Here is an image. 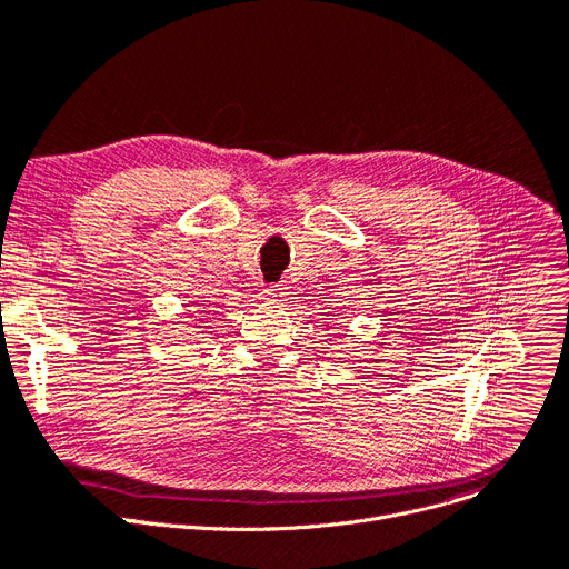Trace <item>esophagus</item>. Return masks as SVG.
I'll list each match as a JSON object with an SVG mask.
<instances>
[{"label": "esophagus", "mask_w": 569, "mask_h": 569, "mask_svg": "<svg viewBox=\"0 0 569 569\" xmlns=\"http://www.w3.org/2000/svg\"><path fill=\"white\" fill-rule=\"evenodd\" d=\"M286 295L288 292H286L283 283H272V286L264 288V297H267V300H272V302H283Z\"/></svg>", "instance_id": "1"}]
</instances>
